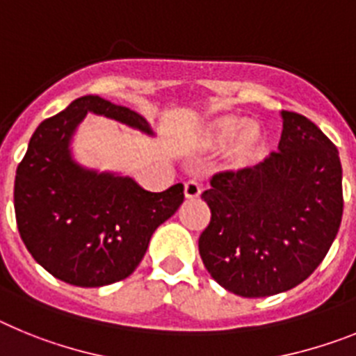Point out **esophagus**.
I'll return each mask as SVG.
<instances>
[{"label":"esophagus","mask_w":356,"mask_h":356,"mask_svg":"<svg viewBox=\"0 0 356 356\" xmlns=\"http://www.w3.org/2000/svg\"><path fill=\"white\" fill-rule=\"evenodd\" d=\"M184 197L190 200H195L200 197V186L197 181H188L184 184Z\"/></svg>","instance_id":"obj_1"}]
</instances>
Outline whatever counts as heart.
<instances>
[{
	"mask_svg": "<svg viewBox=\"0 0 356 356\" xmlns=\"http://www.w3.org/2000/svg\"><path fill=\"white\" fill-rule=\"evenodd\" d=\"M243 116L233 113L218 114L204 125L200 132V147L218 148L234 141L229 145L227 157L233 165L243 166L249 165L259 156L264 148L265 138L264 132L256 123H247Z\"/></svg>",
	"mask_w": 356,
	"mask_h": 356,
	"instance_id": "obj_1",
	"label": "heart"
}]
</instances>
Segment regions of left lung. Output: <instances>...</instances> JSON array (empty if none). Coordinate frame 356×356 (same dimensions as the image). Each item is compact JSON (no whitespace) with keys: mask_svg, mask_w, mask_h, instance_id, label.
Here are the masks:
<instances>
[{"mask_svg":"<svg viewBox=\"0 0 356 356\" xmlns=\"http://www.w3.org/2000/svg\"><path fill=\"white\" fill-rule=\"evenodd\" d=\"M277 152L213 175L199 252L213 280L242 298L298 286L319 267L342 220L339 150L302 114L283 111Z\"/></svg>","mask_w":356,"mask_h":356,"instance_id":"8db88e82","label":"left lung"}]
</instances>
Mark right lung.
Segmentation results:
<instances>
[{
  "mask_svg": "<svg viewBox=\"0 0 356 356\" xmlns=\"http://www.w3.org/2000/svg\"><path fill=\"white\" fill-rule=\"evenodd\" d=\"M88 113L152 134L123 105L92 95L76 98L33 132L15 172L14 208L21 240L37 264L70 285L104 286L136 270L154 231L184 200V188L179 182L152 193L131 177L80 168L67 147Z\"/></svg>",
  "mask_w": 356,
  "mask_h": 356,
  "instance_id": "1",
  "label": "right lung"
}]
</instances>
